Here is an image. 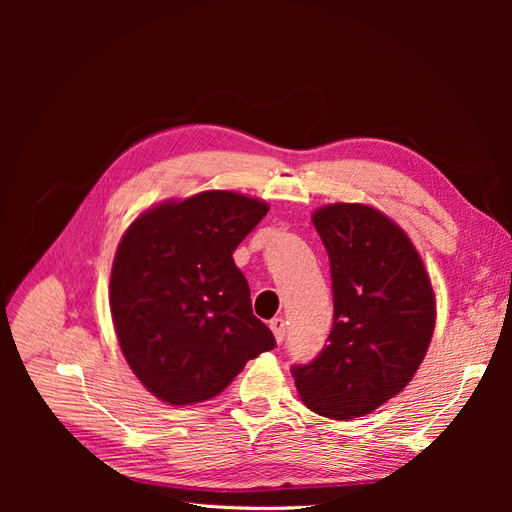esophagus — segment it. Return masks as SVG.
<instances>
[{
	"label": "esophagus",
	"instance_id": "obj_1",
	"mask_svg": "<svg viewBox=\"0 0 512 512\" xmlns=\"http://www.w3.org/2000/svg\"><path fill=\"white\" fill-rule=\"evenodd\" d=\"M270 328H272V332H274V338H276L278 342H282L284 336H286V321H284L282 317H274V319L270 321Z\"/></svg>",
	"mask_w": 512,
	"mask_h": 512
}]
</instances>
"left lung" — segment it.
Instances as JSON below:
<instances>
[{
	"mask_svg": "<svg viewBox=\"0 0 512 512\" xmlns=\"http://www.w3.org/2000/svg\"><path fill=\"white\" fill-rule=\"evenodd\" d=\"M311 220L330 257L334 324L292 378L313 413L363 417L413 380L436 326L434 288L407 232L375 207L334 203Z\"/></svg>",
	"mask_w": 512,
	"mask_h": 512,
	"instance_id": "1",
	"label": "left lung"
}]
</instances>
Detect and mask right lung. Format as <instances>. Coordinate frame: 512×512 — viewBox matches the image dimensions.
Wrapping results in <instances>:
<instances>
[{
	"label": "right lung",
	"mask_w": 512,
	"mask_h": 512,
	"mask_svg": "<svg viewBox=\"0 0 512 512\" xmlns=\"http://www.w3.org/2000/svg\"><path fill=\"white\" fill-rule=\"evenodd\" d=\"M267 209L255 197L205 191L147 209L124 232L110 278L114 328L134 375L168 405L218 396L276 346L232 259Z\"/></svg>",
	"instance_id": "1"
}]
</instances>
